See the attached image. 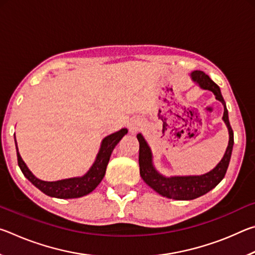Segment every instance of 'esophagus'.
Here are the masks:
<instances>
[{
    "label": "esophagus",
    "mask_w": 255,
    "mask_h": 255,
    "mask_svg": "<svg viewBox=\"0 0 255 255\" xmlns=\"http://www.w3.org/2000/svg\"><path fill=\"white\" fill-rule=\"evenodd\" d=\"M141 120H139L138 118H133L130 120V123L128 124V129L129 131H130L131 133H136L139 129L141 128Z\"/></svg>",
    "instance_id": "obj_1"
}]
</instances>
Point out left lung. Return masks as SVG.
<instances>
[{"label":"left lung","mask_w":255,"mask_h":255,"mask_svg":"<svg viewBox=\"0 0 255 255\" xmlns=\"http://www.w3.org/2000/svg\"><path fill=\"white\" fill-rule=\"evenodd\" d=\"M191 80L202 90H208L215 94V98L221 101L224 106L223 120L228 129V145L223 158L213 170L201 175H172L165 176L159 173L154 166L153 153L147 141L141 133H137V139L139 141V171L140 176L146 184H148L154 191L159 195L174 200H192L201 197L213 190L224 179L227 167L230 165L233 146H234V133L228 119V111L226 103L222 96L221 89L205 74L202 71H193Z\"/></svg>","instance_id":"1"}]
</instances>
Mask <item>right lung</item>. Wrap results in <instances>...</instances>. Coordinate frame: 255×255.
I'll return each instance as SVG.
<instances>
[{
    "mask_svg": "<svg viewBox=\"0 0 255 255\" xmlns=\"http://www.w3.org/2000/svg\"><path fill=\"white\" fill-rule=\"evenodd\" d=\"M127 132V128H123L119 131H116L103 138L100 145V149H99L97 154L96 161H94L92 166L90 167L89 171L84 175L58 181H44L34 176L32 172L29 170L27 164L24 163L22 157H21L18 145H16V140L14 139L19 167L22 171L25 178L47 196L59 198V199H72V198L83 197L92 192L98 187L99 183L101 182L103 176L106 174L107 165L109 163L112 150L115 149L120 139Z\"/></svg>",
    "mask_w": 255,
    "mask_h": 255,
    "instance_id": "1",
    "label": "right lung"
}]
</instances>
